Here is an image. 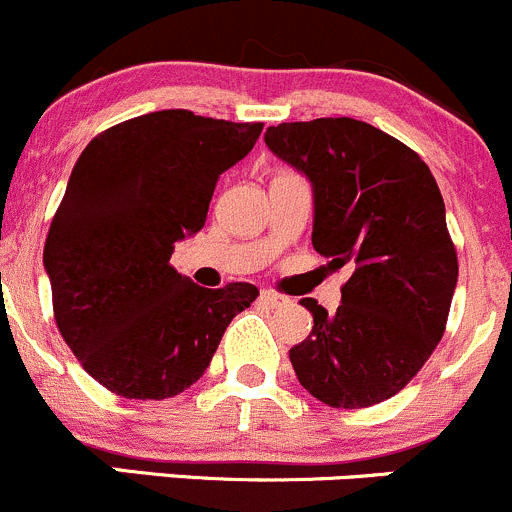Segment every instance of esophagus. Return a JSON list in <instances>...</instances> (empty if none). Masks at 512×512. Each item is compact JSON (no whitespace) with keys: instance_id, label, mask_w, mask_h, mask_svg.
<instances>
[{"instance_id":"obj_1","label":"esophagus","mask_w":512,"mask_h":512,"mask_svg":"<svg viewBox=\"0 0 512 512\" xmlns=\"http://www.w3.org/2000/svg\"><path fill=\"white\" fill-rule=\"evenodd\" d=\"M258 301L266 303V306H271V308H278L286 303V296H281V293H276V291H261Z\"/></svg>"}]
</instances>
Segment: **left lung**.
<instances>
[{
    "instance_id": "8db88e82",
    "label": "left lung",
    "mask_w": 512,
    "mask_h": 512,
    "mask_svg": "<svg viewBox=\"0 0 512 512\" xmlns=\"http://www.w3.org/2000/svg\"><path fill=\"white\" fill-rule=\"evenodd\" d=\"M263 139L311 181L313 249L351 271L336 313L301 301L313 328L288 351L298 383L326 406H376L421 371L448 321L458 256L438 184L416 151L348 116Z\"/></svg>"
}]
</instances>
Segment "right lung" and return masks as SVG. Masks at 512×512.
Segmentation results:
<instances>
[{"mask_svg":"<svg viewBox=\"0 0 512 512\" xmlns=\"http://www.w3.org/2000/svg\"><path fill=\"white\" fill-rule=\"evenodd\" d=\"M263 124L186 109L151 111L89 141L44 244L54 318L94 381L164 401L209 368L254 283L196 286L169 263L204 229L216 181L254 149Z\"/></svg>","mask_w":512,"mask_h":512,"instance_id":"1","label":"right lung"}]
</instances>
